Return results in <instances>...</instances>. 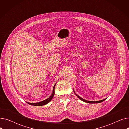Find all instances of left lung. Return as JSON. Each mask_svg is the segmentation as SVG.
<instances>
[{
    "instance_id": "left-lung-1",
    "label": "left lung",
    "mask_w": 129,
    "mask_h": 129,
    "mask_svg": "<svg viewBox=\"0 0 129 129\" xmlns=\"http://www.w3.org/2000/svg\"><path fill=\"white\" fill-rule=\"evenodd\" d=\"M74 93H75V92H74ZM75 94H76V96L77 97H78L80 100H83V101H85V102H86V103H90V104H96V103H101V102H103V101H104L106 99H103V100H100V101H87V100H85V99H84L83 98H81V97H80L79 96H78L77 94H76V93H75Z\"/></svg>"
}]
</instances>
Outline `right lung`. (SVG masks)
Here are the masks:
<instances>
[{
  "label": "right lung",
  "mask_w": 129,
  "mask_h": 129,
  "mask_svg": "<svg viewBox=\"0 0 129 129\" xmlns=\"http://www.w3.org/2000/svg\"><path fill=\"white\" fill-rule=\"evenodd\" d=\"M55 85H54V87H53V93L52 95L49 98H47L42 101H41V102H39V103H28L29 105H32V106H43V105H45L47 104H48L50 101L52 99L54 95V93H55V91H54V89H55Z\"/></svg>",
  "instance_id": "obj_1"
}]
</instances>
